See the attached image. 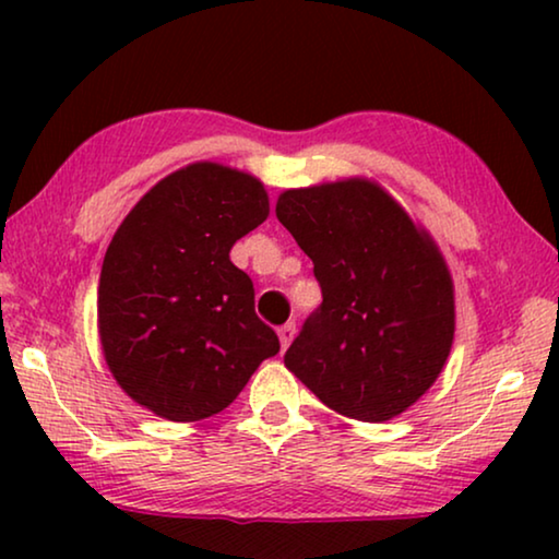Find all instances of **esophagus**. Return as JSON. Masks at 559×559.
Segmentation results:
<instances>
[{
	"mask_svg": "<svg viewBox=\"0 0 559 559\" xmlns=\"http://www.w3.org/2000/svg\"><path fill=\"white\" fill-rule=\"evenodd\" d=\"M277 335H280V346L282 348H287L289 343H293V338H295V323H285L277 331Z\"/></svg>",
	"mask_w": 559,
	"mask_h": 559,
	"instance_id": "obj_1",
	"label": "esophagus"
}]
</instances>
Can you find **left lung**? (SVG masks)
<instances>
[{"label":"left lung","instance_id":"obj_1","mask_svg":"<svg viewBox=\"0 0 559 559\" xmlns=\"http://www.w3.org/2000/svg\"><path fill=\"white\" fill-rule=\"evenodd\" d=\"M274 211L323 289L285 366L343 417L402 415L453 348L455 289L438 243L369 178L289 188Z\"/></svg>","mask_w":559,"mask_h":559}]
</instances>
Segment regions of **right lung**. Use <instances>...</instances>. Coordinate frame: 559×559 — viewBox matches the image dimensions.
<instances>
[{"mask_svg":"<svg viewBox=\"0 0 559 559\" xmlns=\"http://www.w3.org/2000/svg\"><path fill=\"white\" fill-rule=\"evenodd\" d=\"M270 216L254 175L180 167L127 213L98 280V338L111 377L144 409L195 423L231 404L280 338L228 251Z\"/></svg>","mask_w":559,"mask_h":559,"instance_id":"right-lung-1","label":"right lung"}]
</instances>
